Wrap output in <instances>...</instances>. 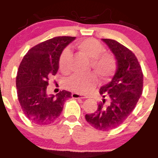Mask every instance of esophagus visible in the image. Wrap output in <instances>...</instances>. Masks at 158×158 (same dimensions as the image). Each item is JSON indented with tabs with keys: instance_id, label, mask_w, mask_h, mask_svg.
<instances>
[{
	"instance_id": "34e87169",
	"label": "esophagus",
	"mask_w": 158,
	"mask_h": 158,
	"mask_svg": "<svg viewBox=\"0 0 158 158\" xmlns=\"http://www.w3.org/2000/svg\"><path fill=\"white\" fill-rule=\"evenodd\" d=\"M71 96H72L73 98H74V99H85V98H87L86 96H81V95H79L78 93H72V95H71Z\"/></svg>"
}]
</instances>
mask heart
Instances as JSON below:
<instances>
[{"mask_svg": "<svg viewBox=\"0 0 158 158\" xmlns=\"http://www.w3.org/2000/svg\"><path fill=\"white\" fill-rule=\"evenodd\" d=\"M81 54L91 59V67L103 80H108L115 74L117 69V60L111 53L104 51V45L93 38L80 40L76 44ZM70 52L65 49L58 61V66L62 72H65L69 66ZM97 77L94 73L85 76L73 75L65 82L66 87L73 92L85 94L96 85Z\"/></svg>", "mask_w": 158, "mask_h": 158, "instance_id": "heart-1", "label": "heart"}]
</instances>
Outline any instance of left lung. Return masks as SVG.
I'll return each instance as SVG.
<instances>
[{
  "label": "left lung",
  "instance_id": "1",
  "mask_svg": "<svg viewBox=\"0 0 158 158\" xmlns=\"http://www.w3.org/2000/svg\"><path fill=\"white\" fill-rule=\"evenodd\" d=\"M117 59L118 68L111 82L102 86L100 94L104 97L94 113L86 114L85 119L99 131L118 127L135 109L142 93L143 73L135 54L118 42L103 39ZM110 103L106 104L105 96Z\"/></svg>",
  "mask_w": 158,
  "mask_h": 158
}]
</instances>
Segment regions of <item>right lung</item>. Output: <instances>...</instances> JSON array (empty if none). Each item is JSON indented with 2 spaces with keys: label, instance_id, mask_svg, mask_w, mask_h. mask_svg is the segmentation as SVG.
Instances as JSON below:
<instances>
[{
  "label": "right lung",
  "instance_id": "add662e5",
  "mask_svg": "<svg viewBox=\"0 0 158 158\" xmlns=\"http://www.w3.org/2000/svg\"><path fill=\"white\" fill-rule=\"evenodd\" d=\"M74 40L71 36H58L39 43L27 51L19 64L16 79L18 100L31 123L42 126L54 122L71 96L65 90L48 96L47 87L49 78L58 72L63 49Z\"/></svg>",
  "mask_w": 158,
  "mask_h": 158
}]
</instances>
